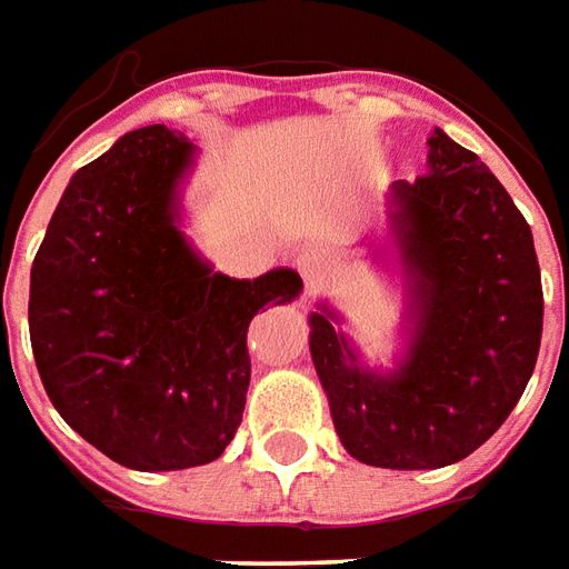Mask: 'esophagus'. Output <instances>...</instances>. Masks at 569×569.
<instances>
[{"mask_svg":"<svg viewBox=\"0 0 569 569\" xmlns=\"http://www.w3.org/2000/svg\"><path fill=\"white\" fill-rule=\"evenodd\" d=\"M297 269H300V276H303L306 288L309 291H318V288H325L333 272H337V257L325 248H309L297 257Z\"/></svg>","mask_w":569,"mask_h":569,"instance_id":"obj_1","label":"esophagus"}]
</instances>
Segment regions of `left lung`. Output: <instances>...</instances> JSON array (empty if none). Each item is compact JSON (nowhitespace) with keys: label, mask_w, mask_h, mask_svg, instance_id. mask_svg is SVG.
<instances>
[{"label":"left lung","mask_w":569,"mask_h":569,"mask_svg":"<svg viewBox=\"0 0 569 569\" xmlns=\"http://www.w3.org/2000/svg\"><path fill=\"white\" fill-rule=\"evenodd\" d=\"M392 229L417 278L413 342L380 377L358 368L330 312L309 318L312 361L342 447L380 469H441L518 405L542 340V281L523 213L471 149L429 137V171L398 183Z\"/></svg>","instance_id":"left-lung-1"}]
</instances>
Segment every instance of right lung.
Wrapping results in <instances>:
<instances>
[{
    "label": "right lung",
    "mask_w": 569,
    "mask_h": 569,
    "mask_svg": "<svg viewBox=\"0 0 569 569\" xmlns=\"http://www.w3.org/2000/svg\"><path fill=\"white\" fill-rule=\"evenodd\" d=\"M192 143L164 124L76 171L30 272V342L70 429L137 471L217 459L241 426L248 328L303 281L211 272L174 227Z\"/></svg>",
    "instance_id": "right-lung-1"
}]
</instances>
